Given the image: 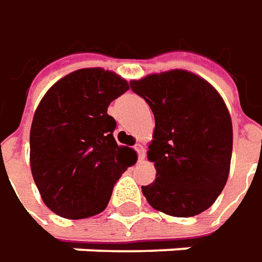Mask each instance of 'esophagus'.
<instances>
[{
    "label": "esophagus",
    "mask_w": 262,
    "mask_h": 262,
    "mask_svg": "<svg viewBox=\"0 0 262 262\" xmlns=\"http://www.w3.org/2000/svg\"><path fill=\"white\" fill-rule=\"evenodd\" d=\"M135 150L138 152V159H139V161H143V158H145V149H143V146H142L140 143H136V145H135Z\"/></svg>",
    "instance_id": "obj_1"
}]
</instances>
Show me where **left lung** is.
I'll use <instances>...</instances> for the list:
<instances>
[{
	"mask_svg": "<svg viewBox=\"0 0 262 262\" xmlns=\"http://www.w3.org/2000/svg\"><path fill=\"white\" fill-rule=\"evenodd\" d=\"M155 117L148 159L157 178L142 185L148 203L176 217L209 209L228 181L232 120L219 93L203 78L174 69L132 81Z\"/></svg>",
	"mask_w": 262,
	"mask_h": 262,
	"instance_id": "8db88e82",
	"label": "left lung"
}]
</instances>
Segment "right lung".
<instances>
[{"label":"right lung","instance_id":"1","mask_svg":"<svg viewBox=\"0 0 262 262\" xmlns=\"http://www.w3.org/2000/svg\"><path fill=\"white\" fill-rule=\"evenodd\" d=\"M129 90L101 68L78 69L41 98L30 129V167L41 200L67 219H85L107 207L133 152L114 139L110 103Z\"/></svg>","mask_w":262,"mask_h":262}]
</instances>
